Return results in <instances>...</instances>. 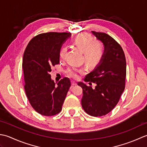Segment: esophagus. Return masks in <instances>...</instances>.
<instances>
[{
	"mask_svg": "<svg viewBox=\"0 0 147 147\" xmlns=\"http://www.w3.org/2000/svg\"><path fill=\"white\" fill-rule=\"evenodd\" d=\"M71 85L76 86L77 85V82L76 81H74V80H71Z\"/></svg>",
	"mask_w": 147,
	"mask_h": 147,
	"instance_id": "obj_1",
	"label": "esophagus"
}]
</instances>
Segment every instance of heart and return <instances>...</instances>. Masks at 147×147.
Instances as JSON below:
<instances>
[{
  "label": "heart",
  "mask_w": 147,
  "mask_h": 147,
  "mask_svg": "<svg viewBox=\"0 0 147 147\" xmlns=\"http://www.w3.org/2000/svg\"><path fill=\"white\" fill-rule=\"evenodd\" d=\"M73 44L83 53L84 61L91 67H96L102 60L104 56V47L100 42L94 41L92 36L86 33L78 34L73 39ZM67 48L62 46L59 51L60 58H63ZM78 70L76 68H68L67 74L70 77L76 78Z\"/></svg>",
  "instance_id": "1"
}]
</instances>
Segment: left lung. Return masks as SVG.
<instances>
[{"label":"left lung","mask_w":147,"mask_h":147,"mask_svg":"<svg viewBox=\"0 0 147 147\" xmlns=\"http://www.w3.org/2000/svg\"><path fill=\"white\" fill-rule=\"evenodd\" d=\"M91 32L103 44L105 53L102 60L87 75L84 81L96 86L92 89L82 82L78 85L83 90V109L91 116L100 117L114 109L124 90L126 61L123 49L112 37L105 33Z\"/></svg>","instance_id":"obj_1"}]
</instances>
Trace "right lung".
I'll return each instance as SVG.
<instances>
[{
  "instance_id": "add662e5",
  "label": "right lung",
  "mask_w": 147,
  "mask_h": 147,
  "mask_svg": "<svg viewBox=\"0 0 147 147\" xmlns=\"http://www.w3.org/2000/svg\"><path fill=\"white\" fill-rule=\"evenodd\" d=\"M70 33L47 32L29 42L23 58L25 90L36 112L45 116L58 114L62 110L70 80L64 77L56 85L51 79V67L59 64V51Z\"/></svg>"
}]
</instances>
